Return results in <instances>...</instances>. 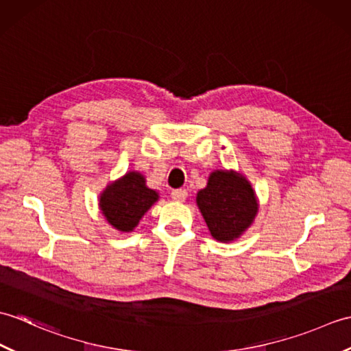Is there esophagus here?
Returning a JSON list of instances; mask_svg holds the SVG:
<instances>
[{
    "mask_svg": "<svg viewBox=\"0 0 351 351\" xmlns=\"http://www.w3.org/2000/svg\"><path fill=\"white\" fill-rule=\"evenodd\" d=\"M187 196H189L187 190L180 189V190L171 191V197H173V200H176V202H184V200L187 199Z\"/></svg>",
    "mask_w": 351,
    "mask_h": 351,
    "instance_id": "obj_1",
    "label": "esophagus"
}]
</instances>
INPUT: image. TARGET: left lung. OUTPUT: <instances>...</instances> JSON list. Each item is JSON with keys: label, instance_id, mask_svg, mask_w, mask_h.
<instances>
[{"label": "left lung", "instance_id": "obj_1", "mask_svg": "<svg viewBox=\"0 0 351 351\" xmlns=\"http://www.w3.org/2000/svg\"><path fill=\"white\" fill-rule=\"evenodd\" d=\"M196 204L214 240L232 243L247 230L259 210L256 193L240 171L214 170Z\"/></svg>", "mask_w": 351, "mask_h": 351}]
</instances>
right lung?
<instances>
[{"instance_id":"add662e5","label":"right lung","mask_w":351,"mask_h":351,"mask_svg":"<svg viewBox=\"0 0 351 351\" xmlns=\"http://www.w3.org/2000/svg\"><path fill=\"white\" fill-rule=\"evenodd\" d=\"M158 191L149 189L146 178L137 170L126 171L116 181H110L99 193V210L111 228L128 234L138 226L143 215L158 202Z\"/></svg>"}]
</instances>
